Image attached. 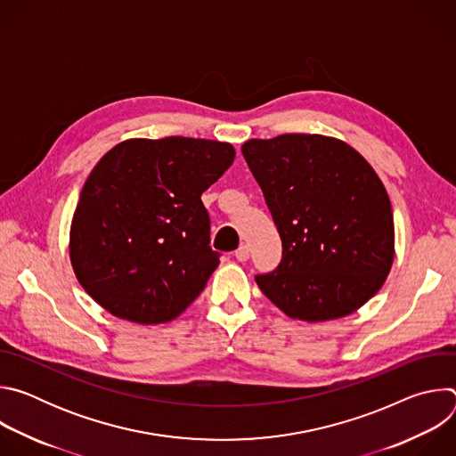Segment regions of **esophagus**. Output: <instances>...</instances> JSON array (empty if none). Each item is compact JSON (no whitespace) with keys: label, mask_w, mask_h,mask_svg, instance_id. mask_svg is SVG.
Masks as SVG:
<instances>
[{"label":"esophagus","mask_w":456,"mask_h":456,"mask_svg":"<svg viewBox=\"0 0 456 456\" xmlns=\"http://www.w3.org/2000/svg\"><path fill=\"white\" fill-rule=\"evenodd\" d=\"M234 256H236L238 262H247V259H248V247H247V245H241V247L234 252Z\"/></svg>","instance_id":"1"}]
</instances>
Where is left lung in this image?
<instances>
[{
	"mask_svg": "<svg viewBox=\"0 0 456 456\" xmlns=\"http://www.w3.org/2000/svg\"><path fill=\"white\" fill-rule=\"evenodd\" d=\"M241 153L283 241L256 283L285 315L334 321L384 285L395 256L392 202L375 169L345 141L287 134L250 139Z\"/></svg>",
	"mask_w": 456,
	"mask_h": 456,
	"instance_id": "left-lung-1",
	"label": "left lung"
}]
</instances>
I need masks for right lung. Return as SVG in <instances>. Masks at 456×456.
Segmentation results:
<instances>
[{
	"mask_svg": "<svg viewBox=\"0 0 456 456\" xmlns=\"http://www.w3.org/2000/svg\"><path fill=\"white\" fill-rule=\"evenodd\" d=\"M229 142L166 137L113 146L86 178L70 225L77 281L111 315L176 319L220 264L202 192L232 164Z\"/></svg>",
	"mask_w": 456,
	"mask_h": 456,
	"instance_id": "obj_1",
	"label": "right lung"
}]
</instances>
